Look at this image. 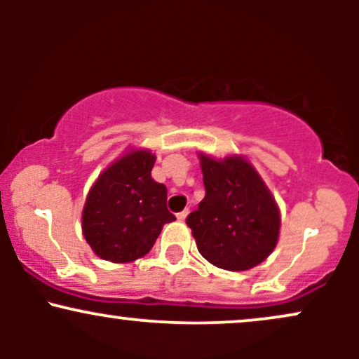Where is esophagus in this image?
Listing matches in <instances>:
<instances>
[{
    "instance_id": "1",
    "label": "esophagus",
    "mask_w": 359,
    "mask_h": 359,
    "mask_svg": "<svg viewBox=\"0 0 359 359\" xmlns=\"http://www.w3.org/2000/svg\"><path fill=\"white\" fill-rule=\"evenodd\" d=\"M187 214H189L187 209H184L182 212H179V214H177V219H179V221H184L185 217H187Z\"/></svg>"
}]
</instances>
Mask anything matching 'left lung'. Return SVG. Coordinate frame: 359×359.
<instances>
[{
	"mask_svg": "<svg viewBox=\"0 0 359 359\" xmlns=\"http://www.w3.org/2000/svg\"><path fill=\"white\" fill-rule=\"evenodd\" d=\"M197 155L205 196L185 221L197 250L217 269H253L278 243L282 219L277 201L246 156Z\"/></svg>",
	"mask_w": 359,
	"mask_h": 359,
	"instance_id": "left-lung-1",
	"label": "left lung"
}]
</instances>
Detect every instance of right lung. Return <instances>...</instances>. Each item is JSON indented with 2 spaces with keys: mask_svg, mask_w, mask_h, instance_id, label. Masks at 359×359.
Wrapping results in <instances>:
<instances>
[{
  "mask_svg": "<svg viewBox=\"0 0 359 359\" xmlns=\"http://www.w3.org/2000/svg\"><path fill=\"white\" fill-rule=\"evenodd\" d=\"M156 156L128 148L101 172L82 209V234L90 250L111 263L145 257L163 224L175 221L167 209V187L151 179Z\"/></svg>",
  "mask_w": 359,
  "mask_h": 359,
  "instance_id": "1",
  "label": "right lung"
}]
</instances>
